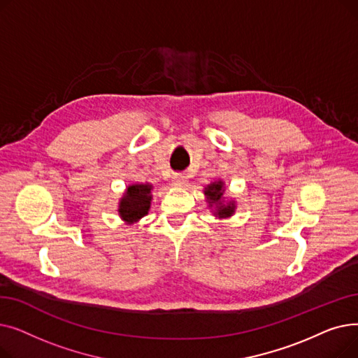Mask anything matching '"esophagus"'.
Returning <instances> with one entry per match:
<instances>
[{
  "instance_id": "esophagus-1",
  "label": "esophagus",
  "mask_w": 358,
  "mask_h": 358,
  "mask_svg": "<svg viewBox=\"0 0 358 358\" xmlns=\"http://www.w3.org/2000/svg\"><path fill=\"white\" fill-rule=\"evenodd\" d=\"M187 180H189V177H187L184 173H178V174H176V176L173 177V182H174V185H177V187L185 185V184H187Z\"/></svg>"
}]
</instances>
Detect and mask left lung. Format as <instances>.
<instances>
[{
    "label": "left lung",
    "mask_w": 358,
    "mask_h": 358,
    "mask_svg": "<svg viewBox=\"0 0 358 358\" xmlns=\"http://www.w3.org/2000/svg\"><path fill=\"white\" fill-rule=\"evenodd\" d=\"M206 196H208V200L209 203H215L217 204V210H216V215L219 217H228V216H232L234 210H235V206L234 203H229L228 206H224L220 203V197L223 194V182L222 181H217V182H213L210 185H208V189H206Z\"/></svg>",
    "instance_id": "left-lung-1"
}]
</instances>
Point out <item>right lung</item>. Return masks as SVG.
<instances>
[{"label": "right lung", "mask_w": 358, "mask_h": 358, "mask_svg": "<svg viewBox=\"0 0 358 358\" xmlns=\"http://www.w3.org/2000/svg\"><path fill=\"white\" fill-rule=\"evenodd\" d=\"M150 189L149 184H134L127 187V192L120 201L119 213L123 220L131 223L148 215L150 206Z\"/></svg>", "instance_id": "right-lung-1"}]
</instances>
